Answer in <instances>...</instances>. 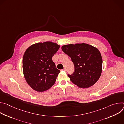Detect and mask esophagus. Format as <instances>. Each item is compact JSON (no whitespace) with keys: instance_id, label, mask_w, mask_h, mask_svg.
<instances>
[{"instance_id":"obj_1","label":"esophagus","mask_w":124,"mask_h":124,"mask_svg":"<svg viewBox=\"0 0 124 124\" xmlns=\"http://www.w3.org/2000/svg\"><path fill=\"white\" fill-rule=\"evenodd\" d=\"M63 70H64V71H66V69H64Z\"/></svg>"}]
</instances>
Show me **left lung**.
Returning a JSON list of instances; mask_svg holds the SVG:
<instances>
[{
  "mask_svg": "<svg viewBox=\"0 0 124 124\" xmlns=\"http://www.w3.org/2000/svg\"><path fill=\"white\" fill-rule=\"evenodd\" d=\"M61 48L71 58L74 65L75 72L68 75L70 81L82 88L93 85L102 72V59L99 50L85 43L64 45Z\"/></svg>",
  "mask_w": 124,
  "mask_h": 124,
  "instance_id": "obj_1",
  "label": "left lung"
}]
</instances>
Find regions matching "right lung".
Returning <instances> with one entry per match:
<instances>
[{
	"label": "right lung",
	"mask_w": 124,
	"mask_h": 124,
	"mask_svg": "<svg viewBox=\"0 0 124 124\" xmlns=\"http://www.w3.org/2000/svg\"><path fill=\"white\" fill-rule=\"evenodd\" d=\"M60 46L51 42L30 46L25 51L23 70L25 79L34 90L44 92L54 85L60 70L52 60Z\"/></svg>",
	"instance_id": "right-lung-1"
}]
</instances>
